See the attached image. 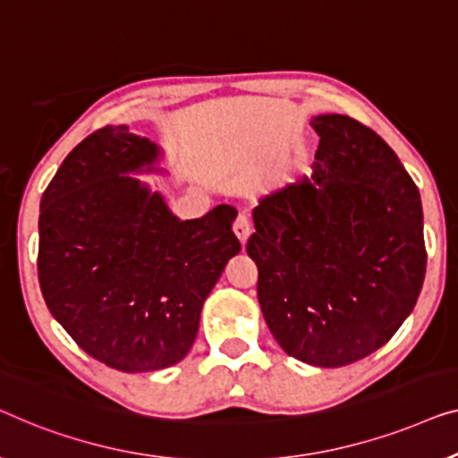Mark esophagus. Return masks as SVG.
<instances>
[{
    "label": "esophagus",
    "mask_w": 458,
    "mask_h": 458,
    "mask_svg": "<svg viewBox=\"0 0 458 458\" xmlns=\"http://www.w3.org/2000/svg\"><path fill=\"white\" fill-rule=\"evenodd\" d=\"M234 234L238 236V241H241V244L244 247L250 236V220L247 214H238L236 222H234Z\"/></svg>",
    "instance_id": "obj_1"
}]
</instances>
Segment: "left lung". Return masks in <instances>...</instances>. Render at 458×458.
Returning a JSON list of instances; mask_svg holds the SVG:
<instances>
[{
  "label": "left lung",
  "instance_id": "obj_1",
  "mask_svg": "<svg viewBox=\"0 0 458 458\" xmlns=\"http://www.w3.org/2000/svg\"><path fill=\"white\" fill-rule=\"evenodd\" d=\"M311 176L259 199L247 253L257 299L286 355L343 367L384 346L425 278L420 191L386 140L343 114L311 118Z\"/></svg>",
  "mask_w": 458,
  "mask_h": 458
}]
</instances>
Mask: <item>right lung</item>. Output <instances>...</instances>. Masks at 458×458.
<instances>
[{"label":"right lung","instance_id":"1","mask_svg":"<svg viewBox=\"0 0 458 458\" xmlns=\"http://www.w3.org/2000/svg\"><path fill=\"white\" fill-rule=\"evenodd\" d=\"M164 149L128 126L89 134L41 197L38 284L87 355L126 373L180 363L203 302L241 242L236 209L180 220L134 174H165Z\"/></svg>","mask_w":458,"mask_h":458}]
</instances>
